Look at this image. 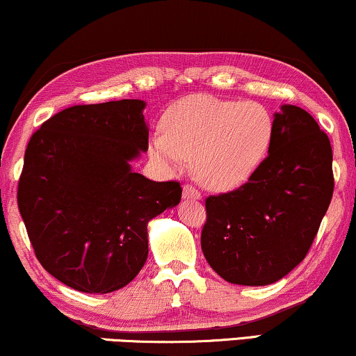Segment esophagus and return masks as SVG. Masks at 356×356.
<instances>
[{
	"instance_id": "esophagus-1",
	"label": "esophagus",
	"mask_w": 356,
	"mask_h": 356,
	"mask_svg": "<svg viewBox=\"0 0 356 356\" xmlns=\"http://www.w3.org/2000/svg\"><path fill=\"white\" fill-rule=\"evenodd\" d=\"M182 193H184V198H190V200H200V198H202V193H200V190L195 187V185H190V184L184 185Z\"/></svg>"
}]
</instances>
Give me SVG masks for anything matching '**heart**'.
Listing matches in <instances>:
<instances>
[{"mask_svg": "<svg viewBox=\"0 0 356 356\" xmlns=\"http://www.w3.org/2000/svg\"><path fill=\"white\" fill-rule=\"evenodd\" d=\"M273 135V116L263 104L192 95L168 109L163 134L152 140V154L169 169H182L193 159L200 184L226 192L253 176Z\"/></svg>", "mask_w": 356, "mask_h": 356, "instance_id": "1", "label": "heart"}]
</instances>
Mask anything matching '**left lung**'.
<instances>
[{"mask_svg":"<svg viewBox=\"0 0 356 356\" xmlns=\"http://www.w3.org/2000/svg\"><path fill=\"white\" fill-rule=\"evenodd\" d=\"M269 154L243 185L204 200V258L224 280L268 285L307 257L334 193L332 148L312 114L284 104Z\"/></svg>","mask_w":356,"mask_h":356,"instance_id":"8db88e82","label":"left lung"}]
</instances>
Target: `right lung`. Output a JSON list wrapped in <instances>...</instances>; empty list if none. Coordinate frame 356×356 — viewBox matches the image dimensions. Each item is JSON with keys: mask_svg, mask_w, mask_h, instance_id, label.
<instances>
[{"mask_svg": "<svg viewBox=\"0 0 356 356\" xmlns=\"http://www.w3.org/2000/svg\"><path fill=\"white\" fill-rule=\"evenodd\" d=\"M142 99L76 104L30 137L17 207L40 264L85 293L122 289L148 257L147 224L182 197L129 161L148 149Z\"/></svg>", "mask_w": 356, "mask_h": 356, "instance_id": "1", "label": "right lung"}]
</instances>
